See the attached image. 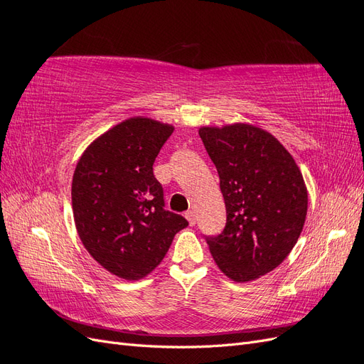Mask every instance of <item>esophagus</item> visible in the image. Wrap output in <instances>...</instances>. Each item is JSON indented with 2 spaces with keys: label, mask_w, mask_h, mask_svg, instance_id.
<instances>
[{
  "label": "esophagus",
  "mask_w": 364,
  "mask_h": 364,
  "mask_svg": "<svg viewBox=\"0 0 364 364\" xmlns=\"http://www.w3.org/2000/svg\"><path fill=\"white\" fill-rule=\"evenodd\" d=\"M185 218L188 220V223H190L191 226H194L196 222H197V217H196V213H194V211H186V213H185Z\"/></svg>",
  "instance_id": "34e87169"
}]
</instances>
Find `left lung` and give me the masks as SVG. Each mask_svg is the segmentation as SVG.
Listing matches in <instances>:
<instances>
[{
  "mask_svg": "<svg viewBox=\"0 0 364 364\" xmlns=\"http://www.w3.org/2000/svg\"><path fill=\"white\" fill-rule=\"evenodd\" d=\"M226 206V226L206 238L229 279L255 281L277 269L299 238L308 191L296 161L267 130L250 123L202 126Z\"/></svg>",
  "mask_w": 364,
  "mask_h": 364,
  "instance_id": "1",
  "label": "left lung"
}]
</instances>
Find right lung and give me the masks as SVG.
Listing matches in <instances>:
<instances>
[{
    "instance_id": "obj_1",
    "label": "right lung",
    "mask_w": 364,
    "mask_h": 364,
    "mask_svg": "<svg viewBox=\"0 0 364 364\" xmlns=\"http://www.w3.org/2000/svg\"><path fill=\"white\" fill-rule=\"evenodd\" d=\"M174 126L130 117L97 136L75 165L73 214L85 249L103 269L126 281L155 270L174 235L188 226L164 209L153 162Z\"/></svg>"
}]
</instances>
